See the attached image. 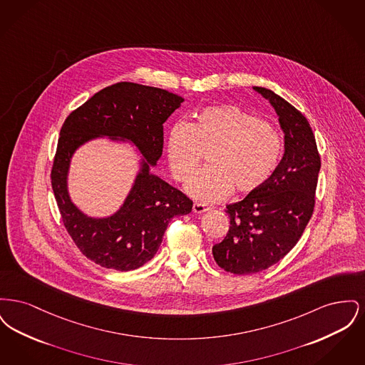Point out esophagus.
<instances>
[{"instance_id": "esophagus-1", "label": "esophagus", "mask_w": 365, "mask_h": 365, "mask_svg": "<svg viewBox=\"0 0 365 365\" xmlns=\"http://www.w3.org/2000/svg\"><path fill=\"white\" fill-rule=\"evenodd\" d=\"M209 210L208 207H205L204 204H200V202H194V205H192V212L194 213H204V212H207Z\"/></svg>"}]
</instances>
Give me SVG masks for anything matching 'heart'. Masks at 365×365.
I'll return each mask as SVG.
<instances>
[{
    "instance_id": "obj_1",
    "label": "heart",
    "mask_w": 365,
    "mask_h": 365,
    "mask_svg": "<svg viewBox=\"0 0 365 365\" xmlns=\"http://www.w3.org/2000/svg\"><path fill=\"white\" fill-rule=\"evenodd\" d=\"M167 150L178 182H187L208 155V168L187 191L201 202H216L232 189L249 194L262 187L278 168L282 140L271 123L240 106L220 105L202 109L191 124H176Z\"/></svg>"
}]
</instances>
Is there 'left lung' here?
Returning a JSON list of instances; mask_svg holds the SVG:
<instances>
[{
	"instance_id": "1",
	"label": "left lung",
	"mask_w": 365,
	"mask_h": 365,
	"mask_svg": "<svg viewBox=\"0 0 365 365\" xmlns=\"http://www.w3.org/2000/svg\"><path fill=\"white\" fill-rule=\"evenodd\" d=\"M253 88L278 113L284 155L262 187L227 205L230 228L212 253L220 268L235 275L261 272L294 247L312 217L322 165L307 118L272 90Z\"/></svg>"
}]
</instances>
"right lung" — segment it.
Wrapping results in <instances>:
<instances>
[{
    "mask_svg": "<svg viewBox=\"0 0 365 365\" xmlns=\"http://www.w3.org/2000/svg\"><path fill=\"white\" fill-rule=\"evenodd\" d=\"M183 101L158 87L120 82L96 93L63 124L51 174L53 192L71 238L96 264L116 271L137 269L153 259L171 219L190 213V198L150 173L163 153V124ZM98 136L130 140L144 156L123 207L103 220L76 209L66 187L70 157Z\"/></svg>",
    "mask_w": 365,
    "mask_h": 365,
    "instance_id": "add662e5",
    "label": "right lung"
}]
</instances>
